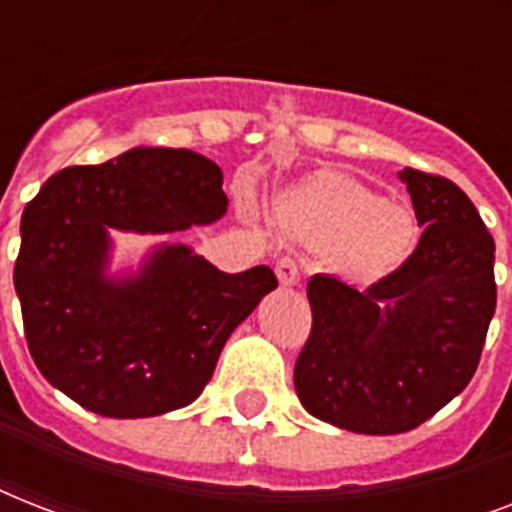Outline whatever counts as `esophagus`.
Masks as SVG:
<instances>
[{
    "label": "esophagus",
    "mask_w": 512,
    "mask_h": 512,
    "mask_svg": "<svg viewBox=\"0 0 512 512\" xmlns=\"http://www.w3.org/2000/svg\"><path fill=\"white\" fill-rule=\"evenodd\" d=\"M276 276H279V281L284 287H295V284H300V265H297L295 257H279V260H276Z\"/></svg>",
    "instance_id": "esophagus-1"
}]
</instances>
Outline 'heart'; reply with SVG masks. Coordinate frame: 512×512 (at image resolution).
Masks as SVG:
<instances>
[{
	"instance_id": "heart-1",
	"label": "heart",
	"mask_w": 512,
	"mask_h": 512,
	"mask_svg": "<svg viewBox=\"0 0 512 512\" xmlns=\"http://www.w3.org/2000/svg\"><path fill=\"white\" fill-rule=\"evenodd\" d=\"M292 231L316 247H335L358 273H382L406 257L414 220L404 207L382 204L377 193L342 175H319L276 201Z\"/></svg>"
}]
</instances>
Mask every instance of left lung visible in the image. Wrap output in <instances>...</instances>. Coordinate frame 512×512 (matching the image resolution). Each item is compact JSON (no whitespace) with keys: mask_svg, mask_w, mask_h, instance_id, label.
Instances as JSON below:
<instances>
[{"mask_svg":"<svg viewBox=\"0 0 512 512\" xmlns=\"http://www.w3.org/2000/svg\"><path fill=\"white\" fill-rule=\"evenodd\" d=\"M401 180L425 225L417 247L366 289L313 276L295 364L313 417L369 436L414 430L465 390L497 305L494 239L468 193L412 167Z\"/></svg>","mask_w":512,"mask_h":512,"instance_id":"obj_1","label":"left lung"}]
</instances>
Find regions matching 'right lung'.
Listing matches in <instances>:
<instances>
[{
    "label": "right lung",
    "mask_w": 512,
    "mask_h": 512,
    "mask_svg": "<svg viewBox=\"0 0 512 512\" xmlns=\"http://www.w3.org/2000/svg\"><path fill=\"white\" fill-rule=\"evenodd\" d=\"M228 207L223 172L188 148H132L66 167L20 220L15 292L44 380L103 417H156L191 404L231 332L279 287L268 265L223 273L183 244L140 276L106 279L108 228L185 231Z\"/></svg>",
    "instance_id": "obj_1"
}]
</instances>
